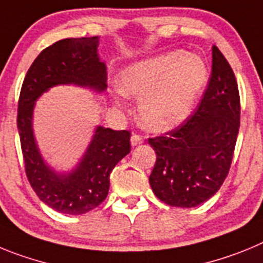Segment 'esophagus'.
Returning a JSON list of instances; mask_svg holds the SVG:
<instances>
[{
    "instance_id": "esophagus-1",
    "label": "esophagus",
    "mask_w": 263,
    "mask_h": 263,
    "mask_svg": "<svg viewBox=\"0 0 263 263\" xmlns=\"http://www.w3.org/2000/svg\"><path fill=\"white\" fill-rule=\"evenodd\" d=\"M144 141V136H141V135H136L134 134L131 136V144L132 145H139V144H141Z\"/></svg>"
}]
</instances>
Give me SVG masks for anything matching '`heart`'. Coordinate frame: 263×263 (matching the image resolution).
Returning a JSON list of instances; mask_svg holds the SVG:
<instances>
[{"mask_svg":"<svg viewBox=\"0 0 263 263\" xmlns=\"http://www.w3.org/2000/svg\"><path fill=\"white\" fill-rule=\"evenodd\" d=\"M207 81L202 58L190 52H169L135 63L120 72L118 90L139 99L137 114L151 131H166L191 111Z\"/></svg>","mask_w":263,"mask_h":263,"instance_id":"obj_1","label":"heart"}]
</instances>
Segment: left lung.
Returning a JSON list of instances; mask_svg holds the SVG:
<instances>
[{
	"label": "left lung",
	"mask_w": 263,
	"mask_h": 263,
	"mask_svg": "<svg viewBox=\"0 0 263 263\" xmlns=\"http://www.w3.org/2000/svg\"><path fill=\"white\" fill-rule=\"evenodd\" d=\"M240 94L231 65L212 47V72L193 115L148 139L157 158L149 183L167 205L191 208L214 196L226 181L240 128Z\"/></svg>",
	"instance_id": "obj_1"
}]
</instances>
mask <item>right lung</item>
<instances>
[{
	"label": "right lung",
	"mask_w": 263,
	"mask_h": 263,
	"mask_svg": "<svg viewBox=\"0 0 263 263\" xmlns=\"http://www.w3.org/2000/svg\"><path fill=\"white\" fill-rule=\"evenodd\" d=\"M98 43V36L68 37L44 48L27 70L18 101L16 126L26 176L39 199L61 214L82 215L98 207L108 194L111 172L131 152L129 131L97 127L77 167L68 174H58L44 162L35 143V101L49 87L74 84L99 93L107 87Z\"/></svg>",
	"instance_id": "add662e5"
}]
</instances>
